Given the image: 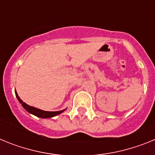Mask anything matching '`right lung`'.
Returning <instances> with one entry per match:
<instances>
[{
	"label": "right lung",
	"instance_id": "add662e5",
	"mask_svg": "<svg viewBox=\"0 0 155 155\" xmlns=\"http://www.w3.org/2000/svg\"><path fill=\"white\" fill-rule=\"evenodd\" d=\"M15 95L17 97L18 100L19 101V102L21 104V105L23 106L25 110L28 112V113H31L32 115H35V116H38L39 118H51V117H53V116H56L57 115L61 114V113H63L65 109L64 110H61V111H57V112H47V111H43V110H41L39 109H37V108L35 107H32V106H30V105H27L25 102H23L21 98H19V96L18 95L17 92L15 91Z\"/></svg>",
	"mask_w": 155,
	"mask_h": 155
}]
</instances>
